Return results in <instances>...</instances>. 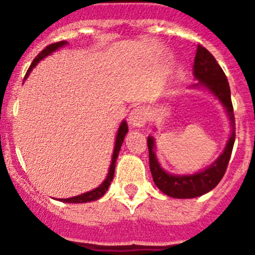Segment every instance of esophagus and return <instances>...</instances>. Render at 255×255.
<instances>
[{"mask_svg": "<svg viewBox=\"0 0 255 255\" xmlns=\"http://www.w3.org/2000/svg\"><path fill=\"white\" fill-rule=\"evenodd\" d=\"M149 120V112L145 107L138 106L129 113V125L132 127H143Z\"/></svg>", "mask_w": 255, "mask_h": 255, "instance_id": "34e87169", "label": "esophagus"}]
</instances>
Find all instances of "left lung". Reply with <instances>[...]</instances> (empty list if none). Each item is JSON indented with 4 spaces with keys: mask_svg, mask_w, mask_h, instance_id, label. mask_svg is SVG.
I'll return each instance as SVG.
<instances>
[{
    "mask_svg": "<svg viewBox=\"0 0 255 255\" xmlns=\"http://www.w3.org/2000/svg\"><path fill=\"white\" fill-rule=\"evenodd\" d=\"M194 78L197 82L191 85L192 89L207 90L221 102L230 118L231 134L223 151L211 165L204 170L185 175L170 174L161 168L155 154V139L153 137H148L146 142L149 149V166L154 184L161 192L174 199H194L215 189L225 175L236 139V121L231 101L230 84L222 68L218 65L212 54L202 45H197L194 63Z\"/></svg>",
    "mask_w": 255,
    "mask_h": 255,
    "instance_id": "1",
    "label": "left lung"
}]
</instances>
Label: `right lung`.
Here are the masks:
<instances>
[{
	"mask_svg": "<svg viewBox=\"0 0 255 255\" xmlns=\"http://www.w3.org/2000/svg\"><path fill=\"white\" fill-rule=\"evenodd\" d=\"M66 44H68V42H66V40H63V42H58V43H53V44L48 45L44 50L40 51V53L37 55V58H35L34 60H33V63L30 64V66H29V69H28L27 74H25L24 79H27L28 76H29L30 71L33 70V68H35V66H37V64L39 63L40 60H43L44 58H47L48 55L53 54L54 51L58 50V49L65 47ZM127 132H128L127 122H126V121H122L120 125V128H118V130H117V135H116L115 148H113L112 160H111V165H110V169H109V174H107L106 179L104 180V182H102L100 186H97L96 189L91 190V191H87V192H85V194L78 195V196L68 197V199H58L59 201L65 202V204H85V202L96 201V200L101 199V197L106 194V191L109 190L110 185H111L113 176H115L116 161H117L118 154H120V150H121V146H122V143H123V140H125V137H126V134H127Z\"/></svg>",
	"mask_w": 255,
	"mask_h": 255,
	"instance_id": "add662e5",
	"label": "right lung"
}]
</instances>
